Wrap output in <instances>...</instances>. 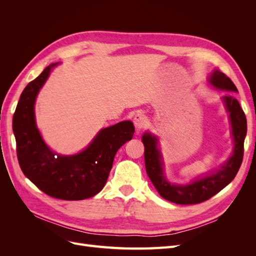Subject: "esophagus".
<instances>
[{"instance_id": "1", "label": "esophagus", "mask_w": 256, "mask_h": 256, "mask_svg": "<svg viewBox=\"0 0 256 256\" xmlns=\"http://www.w3.org/2000/svg\"><path fill=\"white\" fill-rule=\"evenodd\" d=\"M134 122L136 131H141L142 129H144L147 125V118L146 116L143 113H138L134 118Z\"/></svg>"}]
</instances>
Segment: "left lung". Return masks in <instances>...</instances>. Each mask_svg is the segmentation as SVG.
Here are the masks:
<instances>
[{
    "mask_svg": "<svg viewBox=\"0 0 256 256\" xmlns=\"http://www.w3.org/2000/svg\"><path fill=\"white\" fill-rule=\"evenodd\" d=\"M208 82L214 88L237 92V88L228 76L219 70H214ZM223 104L228 112L232 125L234 150L230 158L220 170L212 174L193 180L188 184H170L164 173V162L161 152L157 148L158 138L145 132L142 136L144 144V159L146 173L148 175L159 194L175 204L191 205L207 200L220 192L234 180L244 158V143L246 134V118L238 100L233 94L222 97Z\"/></svg>",
    "mask_w": 256,
    "mask_h": 256,
    "instance_id": "obj_1",
    "label": "left lung"
}]
</instances>
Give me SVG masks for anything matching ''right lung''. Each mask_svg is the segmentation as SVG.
Listing matches in <instances>:
<instances>
[{"instance_id":"obj_1","label":"right lung","mask_w":256,"mask_h":256,"mask_svg":"<svg viewBox=\"0 0 256 256\" xmlns=\"http://www.w3.org/2000/svg\"><path fill=\"white\" fill-rule=\"evenodd\" d=\"M52 64L23 90L12 118L19 166L38 189L52 198L79 200L102 190L115 154L134 134L130 120L102 129L81 152L62 156L46 145L36 127L34 104L38 92L54 66Z\"/></svg>"}]
</instances>
